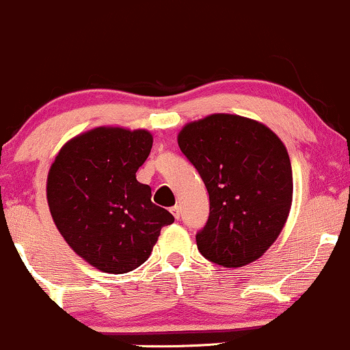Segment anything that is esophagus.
I'll list each match as a JSON object with an SVG mask.
<instances>
[{
	"instance_id": "esophagus-1",
	"label": "esophagus",
	"mask_w": 350,
	"mask_h": 350,
	"mask_svg": "<svg viewBox=\"0 0 350 350\" xmlns=\"http://www.w3.org/2000/svg\"><path fill=\"white\" fill-rule=\"evenodd\" d=\"M170 211H172V215L175 216V219H178V217H180V206H178V204H175V206H172Z\"/></svg>"
}]
</instances>
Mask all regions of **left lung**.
<instances>
[{
  "instance_id": "8db88e82",
  "label": "left lung",
  "mask_w": 350,
  "mask_h": 350,
  "mask_svg": "<svg viewBox=\"0 0 350 350\" xmlns=\"http://www.w3.org/2000/svg\"><path fill=\"white\" fill-rule=\"evenodd\" d=\"M176 141L209 193L208 223L196 234L200 252L228 269L264 256L293 201L285 144L256 119L226 113L188 122Z\"/></svg>"
}]
</instances>
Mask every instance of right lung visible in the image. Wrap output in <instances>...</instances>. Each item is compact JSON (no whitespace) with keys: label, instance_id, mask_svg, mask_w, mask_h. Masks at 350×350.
I'll return each instance as SVG.
<instances>
[{"label":"right lung","instance_id":"obj_1","mask_svg":"<svg viewBox=\"0 0 350 350\" xmlns=\"http://www.w3.org/2000/svg\"><path fill=\"white\" fill-rule=\"evenodd\" d=\"M147 129L100 126L62 146L47 175L53 223L78 257L106 273H126L150 256L167 209L150 201L135 172L149 157Z\"/></svg>","mask_w":350,"mask_h":350}]
</instances>
